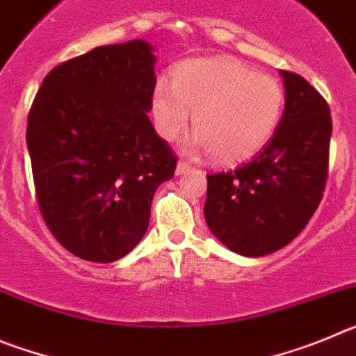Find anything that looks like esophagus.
<instances>
[{"mask_svg":"<svg viewBox=\"0 0 356 356\" xmlns=\"http://www.w3.org/2000/svg\"><path fill=\"white\" fill-rule=\"evenodd\" d=\"M193 170V166L188 165L186 161H179L177 166H175V175H184V174H190Z\"/></svg>","mask_w":356,"mask_h":356,"instance_id":"1","label":"esophagus"}]
</instances>
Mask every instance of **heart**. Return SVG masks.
<instances>
[{
	"instance_id": "1",
	"label": "heart",
	"mask_w": 356,
	"mask_h": 356,
	"mask_svg": "<svg viewBox=\"0 0 356 356\" xmlns=\"http://www.w3.org/2000/svg\"><path fill=\"white\" fill-rule=\"evenodd\" d=\"M284 88L232 58L184 62L172 74V88L159 81L152 94V118L165 140H175L190 124L197 133L188 150H211L216 161L236 163L255 156L277 131Z\"/></svg>"
}]
</instances>
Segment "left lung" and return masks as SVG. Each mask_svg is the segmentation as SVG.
<instances>
[{"label":"left lung","mask_w":356,"mask_h":356,"mask_svg":"<svg viewBox=\"0 0 356 356\" xmlns=\"http://www.w3.org/2000/svg\"><path fill=\"white\" fill-rule=\"evenodd\" d=\"M286 108L273 138L236 170L207 175L204 216L220 243L245 257L289 245L318 209L326 184L330 108L302 76L280 70Z\"/></svg>","instance_id":"8db88e82"}]
</instances>
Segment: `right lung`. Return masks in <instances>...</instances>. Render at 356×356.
<instances>
[{
  "label": "right lung",
  "instance_id": "right-lung-1",
  "mask_svg": "<svg viewBox=\"0 0 356 356\" xmlns=\"http://www.w3.org/2000/svg\"><path fill=\"white\" fill-rule=\"evenodd\" d=\"M147 40L99 46L44 78L26 143L40 213L70 254L113 262L145 236L158 186L177 158L149 120L156 88Z\"/></svg>",
  "mask_w": 356,
  "mask_h": 356
}]
</instances>
